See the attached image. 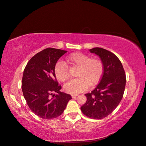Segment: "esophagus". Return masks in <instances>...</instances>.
<instances>
[{
	"label": "esophagus",
	"mask_w": 146,
	"mask_h": 146,
	"mask_svg": "<svg viewBox=\"0 0 146 146\" xmlns=\"http://www.w3.org/2000/svg\"><path fill=\"white\" fill-rule=\"evenodd\" d=\"M77 96V94H72V98L73 99H75Z\"/></svg>",
	"instance_id": "34e87169"
}]
</instances>
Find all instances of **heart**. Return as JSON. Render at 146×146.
Returning a JSON list of instances; mask_svg holds the SVG:
<instances>
[{
  "instance_id": "obj_1",
  "label": "heart",
  "mask_w": 146,
  "mask_h": 146,
  "mask_svg": "<svg viewBox=\"0 0 146 146\" xmlns=\"http://www.w3.org/2000/svg\"><path fill=\"white\" fill-rule=\"evenodd\" d=\"M66 64L70 67H77L76 72L77 79L64 84V89L67 93L77 94L90 86L98 84L103 74L104 65L99 58H90L89 56L80 52L70 55L66 58ZM54 72L60 81H66L69 78V69L66 64L57 62L54 67Z\"/></svg>"
}]
</instances>
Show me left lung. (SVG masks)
<instances>
[{
    "label": "left lung",
    "mask_w": 146,
    "mask_h": 146,
    "mask_svg": "<svg viewBox=\"0 0 146 146\" xmlns=\"http://www.w3.org/2000/svg\"><path fill=\"white\" fill-rule=\"evenodd\" d=\"M89 50L99 56L104 71L98 85L85 94L87 101L80 109L87 117L100 119L111 114L119 104L124 95L126 77L121 62L114 54L99 47Z\"/></svg>",
    "instance_id": "obj_1"
}]
</instances>
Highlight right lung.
I'll return each mask as SVG.
<instances>
[{
    "instance_id": "right-lung-1",
    "label": "right lung",
    "mask_w": 146,
    "mask_h": 146,
    "mask_svg": "<svg viewBox=\"0 0 146 146\" xmlns=\"http://www.w3.org/2000/svg\"><path fill=\"white\" fill-rule=\"evenodd\" d=\"M66 52L58 48H45L32 57L24 69L22 92L29 108L40 118L57 117L72 99L70 94L60 91L62 87L58 85L54 72L55 65ZM54 92L58 93L55 98Z\"/></svg>"
}]
</instances>
